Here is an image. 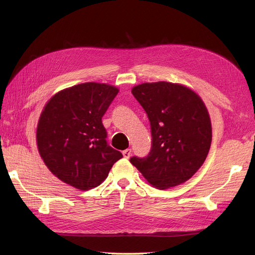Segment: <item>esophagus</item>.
<instances>
[{
	"mask_svg": "<svg viewBox=\"0 0 255 255\" xmlns=\"http://www.w3.org/2000/svg\"><path fill=\"white\" fill-rule=\"evenodd\" d=\"M122 154H123V157L125 158H128L129 156H130V154H132V150L130 149H127V150H125L122 152Z\"/></svg>",
	"mask_w": 255,
	"mask_h": 255,
	"instance_id": "esophagus-1",
	"label": "esophagus"
}]
</instances>
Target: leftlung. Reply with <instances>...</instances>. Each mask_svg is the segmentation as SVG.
<instances>
[{
    "label": "left lung",
    "mask_w": 255,
    "mask_h": 255,
    "mask_svg": "<svg viewBox=\"0 0 255 255\" xmlns=\"http://www.w3.org/2000/svg\"><path fill=\"white\" fill-rule=\"evenodd\" d=\"M151 126L148 156L129 161L153 186L167 189L189 180L211 148L212 125L195 91L169 82L143 83L132 89Z\"/></svg>",
    "instance_id": "1"
}]
</instances>
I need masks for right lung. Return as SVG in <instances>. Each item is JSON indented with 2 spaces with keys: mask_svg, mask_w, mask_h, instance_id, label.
<instances>
[{
  "mask_svg": "<svg viewBox=\"0 0 255 255\" xmlns=\"http://www.w3.org/2000/svg\"><path fill=\"white\" fill-rule=\"evenodd\" d=\"M118 88L84 83L57 92L44 106L37 127L38 151L50 171L71 186H99L122 154L107 143L102 117Z\"/></svg>",
  "mask_w": 255,
  "mask_h": 255,
  "instance_id": "obj_1",
  "label": "right lung"
}]
</instances>
